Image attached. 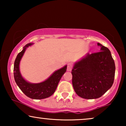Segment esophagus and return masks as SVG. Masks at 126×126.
I'll use <instances>...</instances> for the list:
<instances>
[{
    "mask_svg": "<svg viewBox=\"0 0 126 126\" xmlns=\"http://www.w3.org/2000/svg\"><path fill=\"white\" fill-rule=\"evenodd\" d=\"M73 63H69L68 64V66H67V70H68V71H71L72 68H73Z\"/></svg>",
    "mask_w": 126,
    "mask_h": 126,
    "instance_id": "1",
    "label": "esophagus"
}]
</instances>
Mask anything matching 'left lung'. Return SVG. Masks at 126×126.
Here are the masks:
<instances>
[{
	"label": "left lung",
	"instance_id": "8db88e82",
	"mask_svg": "<svg viewBox=\"0 0 126 126\" xmlns=\"http://www.w3.org/2000/svg\"><path fill=\"white\" fill-rule=\"evenodd\" d=\"M97 45L101 46L100 51L88 54L72 70L73 88L84 99L100 97L114 81L115 65L111 51L99 43Z\"/></svg>",
	"mask_w": 126,
	"mask_h": 126
}]
</instances>
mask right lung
I'll return each instance as SVG.
<instances>
[{
	"mask_svg": "<svg viewBox=\"0 0 126 126\" xmlns=\"http://www.w3.org/2000/svg\"><path fill=\"white\" fill-rule=\"evenodd\" d=\"M32 44H27L17 55L14 62V76L15 82L19 88L27 97L32 99H43L49 97L54 94L60 79L66 71L67 66L57 70L47 80L38 84H32L26 81L22 77L19 72V63L21 58L28 46Z\"/></svg>",
	"mask_w": 126,
	"mask_h": 126,
	"instance_id": "add662e5",
	"label": "right lung"
}]
</instances>
